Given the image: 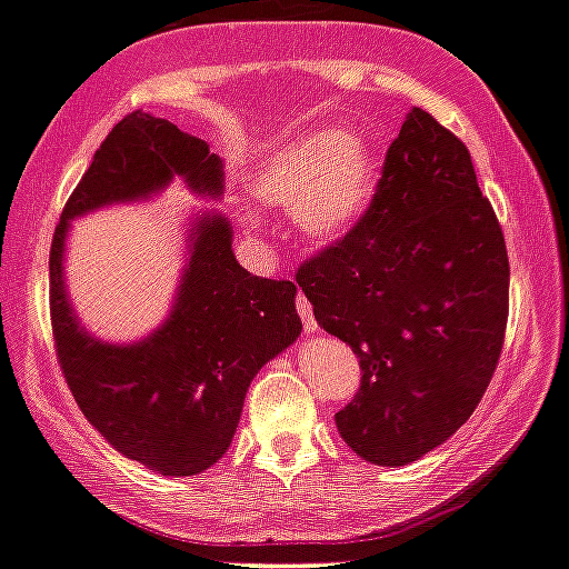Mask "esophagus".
Segmentation results:
<instances>
[{
    "label": "esophagus",
    "mask_w": 569,
    "mask_h": 569,
    "mask_svg": "<svg viewBox=\"0 0 569 569\" xmlns=\"http://www.w3.org/2000/svg\"><path fill=\"white\" fill-rule=\"evenodd\" d=\"M296 309H298V318H301L303 329L307 331L318 329V323H315V315H312V303L307 301V296H303V292H298L296 296Z\"/></svg>",
    "instance_id": "34e87169"
}]
</instances>
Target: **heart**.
<instances>
[{"mask_svg":"<svg viewBox=\"0 0 569 569\" xmlns=\"http://www.w3.org/2000/svg\"><path fill=\"white\" fill-rule=\"evenodd\" d=\"M376 188V154L368 140L315 132L279 146L254 173V193L296 212L309 238H337L359 221Z\"/></svg>","mask_w":569,"mask_h":569,"instance_id":"obj_1","label":"heart"}]
</instances>
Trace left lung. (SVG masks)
Returning <instances> with one entry per match:
<instances>
[{
    "mask_svg": "<svg viewBox=\"0 0 569 569\" xmlns=\"http://www.w3.org/2000/svg\"><path fill=\"white\" fill-rule=\"evenodd\" d=\"M296 282L359 359L335 420L365 462H415L476 412L503 351L509 254L468 146L435 116L409 112L370 207Z\"/></svg>",
    "mask_w": 569,
    "mask_h": 569,
    "instance_id": "1",
    "label": "left lung"
}]
</instances>
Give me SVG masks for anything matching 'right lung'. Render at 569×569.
Returning <instances> with one entry per match:
<instances>
[{
    "label": "right lung",
    "mask_w": 569,
    "mask_h": 569,
    "mask_svg": "<svg viewBox=\"0 0 569 569\" xmlns=\"http://www.w3.org/2000/svg\"><path fill=\"white\" fill-rule=\"evenodd\" d=\"M173 177L199 193H221V160L201 138L146 112H129L112 127L54 227L49 312L60 370L93 429L157 473L196 476L232 446L257 370L301 335L296 284L240 268L227 218L204 216L193 227L177 307L143 342L96 340L77 323L63 287L71 218L110 201L143 199Z\"/></svg>",
    "instance_id": "right-lung-1"
}]
</instances>
